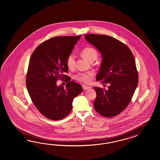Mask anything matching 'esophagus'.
<instances>
[{
  "mask_svg": "<svg viewBox=\"0 0 160 160\" xmlns=\"http://www.w3.org/2000/svg\"><path fill=\"white\" fill-rule=\"evenodd\" d=\"M82 88H83L84 90H89V89L92 88V87L87 86H86V85H84V86H82Z\"/></svg>",
  "mask_w": 160,
  "mask_h": 160,
  "instance_id": "esophagus-1",
  "label": "esophagus"
}]
</instances>
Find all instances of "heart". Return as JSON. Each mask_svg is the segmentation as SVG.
<instances>
[{
    "mask_svg": "<svg viewBox=\"0 0 160 160\" xmlns=\"http://www.w3.org/2000/svg\"><path fill=\"white\" fill-rule=\"evenodd\" d=\"M82 57L86 58L88 61L91 62L92 60H95L97 58V51L92 48L87 47L82 49ZM75 64V57L73 54H70L68 56L67 58V66L69 68H72L74 66ZM93 73L92 72L88 73H78L76 76V79L81 82L88 83L92 81Z\"/></svg>",
    "mask_w": 160,
    "mask_h": 160,
    "instance_id": "1",
    "label": "heart"
}]
</instances>
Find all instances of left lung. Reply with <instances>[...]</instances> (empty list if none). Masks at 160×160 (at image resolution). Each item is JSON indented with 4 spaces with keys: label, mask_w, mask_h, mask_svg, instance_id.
<instances>
[{
    "label": "left lung",
    "mask_w": 160,
    "mask_h": 160,
    "mask_svg": "<svg viewBox=\"0 0 160 160\" xmlns=\"http://www.w3.org/2000/svg\"><path fill=\"white\" fill-rule=\"evenodd\" d=\"M84 36L102 54L96 80L109 84L107 90L94 87L97 94L94 108L102 116H116L131 102L138 82L134 56L125 44L111 36L96 34Z\"/></svg>",
    "instance_id": "obj_1"
}]
</instances>
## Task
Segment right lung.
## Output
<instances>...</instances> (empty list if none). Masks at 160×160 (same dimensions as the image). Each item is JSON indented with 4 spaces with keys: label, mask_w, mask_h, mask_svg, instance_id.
<instances>
[{
    "label": "right lung",
    "mask_w": 160,
    "mask_h": 160,
    "mask_svg": "<svg viewBox=\"0 0 160 160\" xmlns=\"http://www.w3.org/2000/svg\"><path fill=\"white\" fill-rule=\"evenodd\" d=\"M78 36H58L44 42L34 50L30 59L26 76V87L34 106L44 116L58 120L72 110L74 98L82 92L80 84L67 80L66 88L57 85L58 79L68 76L67 58Z\"/></svg>",
    "instance_id": "obj_1"
}]
</instances>
